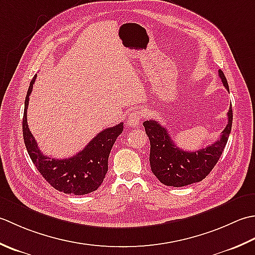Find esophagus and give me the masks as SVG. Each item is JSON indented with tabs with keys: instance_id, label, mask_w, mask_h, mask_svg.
<instances>
[{
	"instance_id": "obj_1",
	"label": "esophagus",
	"mask_w": 255,
	"mask_h": 255,
	"mask_svg": "<svg viewBox=\"0 0 255 255\" xmlns=\"http://www.w3.org/2000/svg\"><path fill=\"white\" fill-rule=\"evenodd\" d=\"M143 118L142 112L133 111L128 118V126L129 128H136Z\"/></svg>"
}]
</instances>
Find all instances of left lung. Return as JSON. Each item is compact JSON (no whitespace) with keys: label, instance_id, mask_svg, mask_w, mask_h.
I'll return each mask as SVG.
<instances>
[{"label":"left lung","instance_id":"8db88e82","mask_svg":"<svg viewBox=\"0 0 255 255\" xmlns=\"http://www.w3.org/2000/svg\"><path fill=\"white\" fill-rule=\"evenodd\" d=\"M219 77L223 86L229 90L222 70ZM232 106L228 111V124L220 138L209 146L195 152H186L177 147L168 131L155 120L145 121V128L150 143L149 164L153 174L166 186L183 187L201 181L209 175L225 149L232 127Z\"/></svg>","mask_w":255,"mask_h":255}]
</instances>
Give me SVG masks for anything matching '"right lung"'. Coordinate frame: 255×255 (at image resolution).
<instances>
[{
  "label": "right lung",
  "instance_id": "obj_1",
  "mask_svg": "<svg viewBox=\"0 0 255 255\" xmlns=\"http://www.w3.org/2000/svg\"><path fill=\"white\" fill-rule=\"evenodd\" d=\"M37 76V75H36ZM36 76L25 98L23 136L26 149L36 168L47 183L65 194L87 195L101 186L108 171V159L114 142L123 131V123L98 133L87 146L69 158L56 159L40 152L27 126V108Z\"/></svg>",
  "mask_w": 255,
  "mask_h": 255
}]
</instances>
